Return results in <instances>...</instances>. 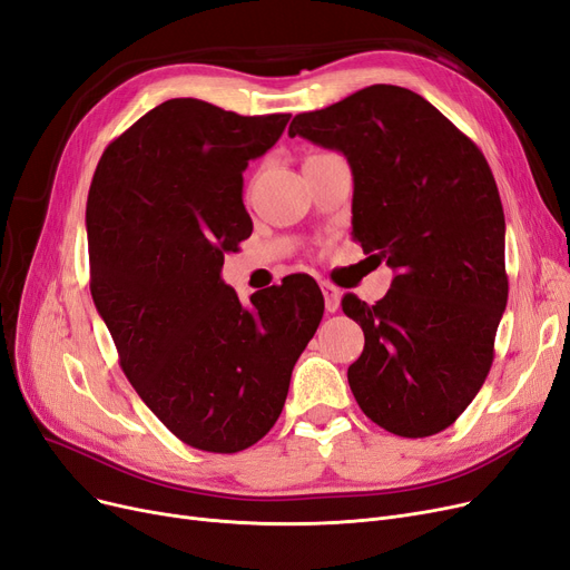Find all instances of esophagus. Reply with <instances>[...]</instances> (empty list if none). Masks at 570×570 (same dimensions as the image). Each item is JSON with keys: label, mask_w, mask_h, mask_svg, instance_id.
Masks as SVG:
<instances>
[{"label": "esophagus", "mask_w": 570, "mask_h": 570, "mask_svg": "<svg viewBox=\"0 0 570 570\" xmlns=\"http://www.w3.org/2000/svg\"><path fill=\"white\" fill-rule=\"evenodd\" d=\"M322 291H324V301H326V312H338V307H341V296H343L341 288L328 284V282H324V284H322Z\"/></svg>", "instance_id": "34e87169"}]
</instances>
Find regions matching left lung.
Returning <instances> with one entry per match:
<instances>
[{"label":"left lung","mask_w":570,"mask_h":570,"mask_svg":"<svg viewBox=\"0 0 570 570\" xmlns=\"http://www.w3.org/2000/svg\"><path fill=\"white\" fill-rule=\"evenodd\" d=\"M288 136L347 157L352 237L396 272L375 305L343 298L366 338L347 368L356 404L399 436L451 428L491 371L510 291L487 157L432 102L392 83L296 115Z\"/></svg>","instance_id":"1"}]
</instances>
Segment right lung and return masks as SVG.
I'll use <instances>...</instances> for the list:
<instances>
[{
    "label": "right lung",
    "instance_id": "right-lung-1",
    "mask_svg": "<svg viewBox=\"0 0 570 570\" xmlns=\"http://www.w3.org/2000/svg\"><path fill=\"white\" fill-rule=\"evenodd\" d=\"M288 117L166 100L105 147L91 180L94 303L147 409L199 451L237 453L272 430L324 314L307 274L256 291L248 307L220 279L225 253L253 229L244 168Z\"/></svg>",
    "mask_w": 570,
    "mask_h": 570
}]
</instances>
